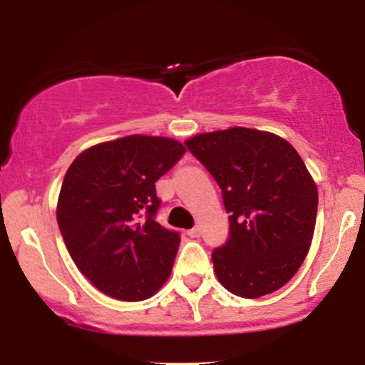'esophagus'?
<instances>
[{
    "label": "esophagus",
    "mask_w": 365,
    "mask_h": 365,
    "mask_svg": "<svg viewBox=\"0 0 365 365\" xmlns=\"http://www.w3.org/2000/svg\"><path fill=\"white\" fill-rule=\"evenodd\" d=\"M187 235L190 238H199L200 237V228H199V226H194V228L188 230Z\"/></svg>",
    "instance_id": "34e87169"
}]
</instances>
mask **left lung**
<instances>
[{"mask_svg": "<svg viewBox=\"0 0 365 365\" xmlns=\"http://www.w3.org/2000/svg\"><path fill=\"white\" fill-rule=\"evenodd\" d=\"M185 145L230 212L228 240L212 250L220 283L244 299L279 290L302 266L316 226L317 187L302 158L282 137L244 127L199 133Z\"/></svg>", "mask_w": 365, "mask_h": 365, "instance_id": "1", "label": "left lung"}]
</instances>
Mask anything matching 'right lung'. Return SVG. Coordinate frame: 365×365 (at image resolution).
<instances>
[{"label":"right lung","mask_w":365,"mask_h":365,"mask_svg":"<svg viewBox=\"0 0 365 365\" xmlns=\"http://www.w3.org/2000/svg\"><path fill=\"white\" fill-rule=\"evenodd\" d=\"M183 154L168 137L128 135L92 145L66 171L58 226L75 266L108 297L139 302L170 278L180 233L156 221L154 183Z\"/></svg>","instance_id":"1"}]
</instances>
